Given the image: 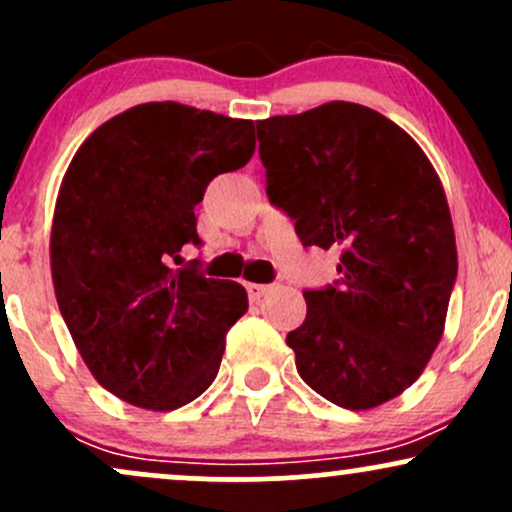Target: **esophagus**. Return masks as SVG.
I'll return each instance as SVG.
<instances>
[{"instance_id": "1", "label": "esophagus", "mask_w": 512, "mask_h": 512, "mask_svg": "<svg viewBox=\"0 0 512 512\" xmlns=\"http://www.w3.org/2000/svg\"><path fill=\"white\" fill-rule=\"evenodd\" d=\"M245 289H248V298L252 303H257L262 296H267L269 293V286L264 284H245Z\"/></svg>"}]
</instances>
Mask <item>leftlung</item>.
<instances>
[{
    "instance_id": "8db88e82",
    "label": "left lung",
    "mask_w": 512,
    "mask_h": 512,
    "mask_svg": "<svg viewBox=\"0 0 512 512\" xmlns=\"http://www.w3.org/2000/svg\"><path fill=\"white\" fill-rule=\"evenodd\" d=\"M267 195L303 245L339 248L342 279L305 291L286 344L317 395L373 409L424 373L457 276L443 182L421 146L358 103L332 101L257 122Z\"/></svg>"
}]
</instances>
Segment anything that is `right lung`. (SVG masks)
Returning <instances> with one entry per match:
<instances>
[{"mask_svg":"<svg viewBox=\"0 0 512 512\" xmlns=\"http://www.w3.org/2000/svg\"><path fill=\"white\" fill-rule=\"evenodd\" d=\"M252 154V120L163 101L110 117L69 163L52 284L88 370L122 402L173 411L214 383L248 293L175 264L202 243L195 207L209 182Z\"/></svg>","mask_w":512,"mask_h":512,"instance_id":"add662e5","label":"right lung"}]
</instances>
